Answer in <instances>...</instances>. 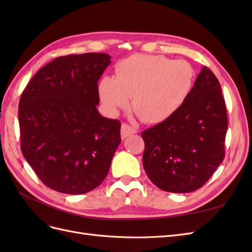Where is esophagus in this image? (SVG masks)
<instances>
[{"label": "esophagus", "mask_w": 252, "mask_h": 252, "mask_svg": "<svg viewBox=\"0 0 252 252\" xmlns=\"http://www.w3.org/2000/svg\"><path fill=\"white\" fill-rule=\"evenodd\" d=\"M136 129L134 128V127H132V126H130V125H128V124H122V127H121V136H122V139H125V138H127V136H129V135H131V134H134V133H136Z\"/></svg>", "instance_id": "obj_1"}]
</instances>
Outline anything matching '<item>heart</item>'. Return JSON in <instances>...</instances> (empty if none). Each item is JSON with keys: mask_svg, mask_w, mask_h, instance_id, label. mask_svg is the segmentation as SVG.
I'll return each instance as SVG.
<instances>
[{"mask_svg": "<svg viewBox=\"0 0 252 252\" xmlns=\"http://www.w3.org/2000/svg\"><path fill=\"white\" fill-rule=\"evenodd\" d=\"M195 71L183 60L164 56L134 55L122 60L116 67V78L104 75L97 85L100 100L112 116L132 107L149 124L172 118L185 104L193 88Z\"/></svg>", "mask_w": 252, "mask_h": 252, "instance_id": "obj_1", "label": "heart"}]
</instances>
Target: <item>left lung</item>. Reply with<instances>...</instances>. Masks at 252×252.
Listing matches in <instances>:
<instances>
[{
    "instance_id": "8db88e82",
    "label": "left lung",
    "mask_w": 252,
    "mask_h": 252,
    "mask_svg": "<svg viewBox=\"0 0 252 252\" xmlns=\"http://www.w3.org/2000/svg\"><path fill=\"white\" fill-rule=\"evenodd\" d=\"M227 126L222 88L204 66L183 107L142 132L145 172L167 192L187 193L201 188L223 162Z\"/></svg>"
}]
</instances>
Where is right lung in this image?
<instances>
[{
	"label": "right lung",
	"instance_id": "add662e5",
	"mask_svg": "<svg viewBox=\"0 0 252 252\" xmlns=\"http://www.w3.org/2000/svg\"><path fill=\"white\" fill-rule=\"evenodd\" d=\"M111 57L88 52L42 67L19 104L21 149L47 187L67 194L96 188L121 143V123L102 117L97 82Z\"/></svg>",
	"mask_w": 252,
	"mask_h": 252
}]
</instances>
